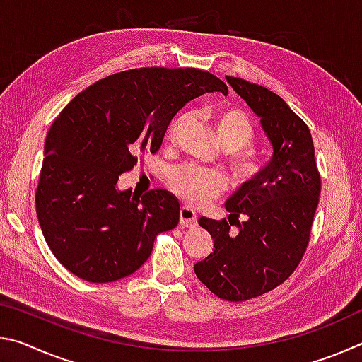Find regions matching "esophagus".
Wrapping results in <instances>:
<instances>
[{"label": "esophagus", "instance_id": "esophagus-1", "mask_svg": "<svg viewBox=\"0 0 362 362\" xmlns=\"http://www.w3.org/2000/svg\"><path fill=\"white\" fill-rule=\"evenodd\" d=\"M179 223L182 226H187V228H193L196 226V222H198V216H196V212L188 209V207H182L180 212H179Z\"/></svg>", "mask_w": 362, "mask_h": 362}]
</instances>
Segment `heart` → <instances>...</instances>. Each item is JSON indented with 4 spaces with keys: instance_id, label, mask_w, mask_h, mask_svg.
Wrapping results in <instances>:
<instances>
[{
    "instance_id": "heart-1",
    "label": "heart",
    "mask_w": 362,
    "mask_h": 362,
    "mask_svg": "<svg viewBox=\"0 0 362 362\" xmlns=\"http://www.w3.org/2000/svg\"><path fill=\"white\" fill-rule=\"evenodd\" d=\"M188 115H182L170 126V139H177L188 124ZM214 131H216L217 142L225 150L235 151L233 155V166L236 175L241 180H252L260 173V159L247 146L254 144L255 127L249 116L236 108L220 110L214 115ZM169 185L179 198L189 206L203 207L209 204L214 198L223 192L226 180L222 174L211 173L196 166H180L173 170L169 177Z\"/></svg>"
}]
</instances>
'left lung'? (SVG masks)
I'll return each instance as SVG.
<instances>
[{"mask_svg":"<svg viewBox=\"0 0 362 362\" xmlns=\"http://www.w3.org/2000/svg\"><path fill=\"white\" fill-rule=\"evenodd\" d=\"M226 81L260 118L273 156L259 175L226 199L228 220H198L211 233L214 249L196 263L194 273L217 297L243 302L284 283L302 260L321 177L313 139L302 118L263 86L233 76ZM231 224L237 225L236 233L229 231Z\"/></svg>","mask_w":362,"mask_h":362,"instance_id":"left-lung-1","label":"left lung"}]
</instances>
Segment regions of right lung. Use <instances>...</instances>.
Wrapping results in <instances>:
<instances>
[{"mask_svg":"<svg viewBox=\"0 0 362 362\" xmlns=\"http://www.w3.org/2000/svg\"><path fill=\"white\" fill-rule=\"evenodd\" d=\"M226 84L198 69L115 73L79 93L49 129L36 216L49 249L89 283L129 276L151 254L158 233L179 223V199L156 188L118 189L139 155L156 153L177 112Z\"/></svg>","mask_w":362,"mask_h":362,"instance_id":"right-lung-1","label":"right lung"}]
</instances>
